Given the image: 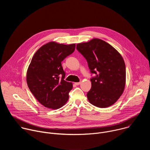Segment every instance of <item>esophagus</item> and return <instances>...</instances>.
I'll return each mask as SVG.
<instances>
[{"mask_svg":"<svg viewBox=\"0 0 150 150\" xmlns=\"http://www.w3.org/2000/svg\"><path fill=\"white\" fill-rule=\"evenodd\" d=\"M81 83V82H75V85H79Z\"/></svg>","mask_w":150,"mask_h":150,"instance_id":"34e87169","label":"esophagus"}]
</instances>
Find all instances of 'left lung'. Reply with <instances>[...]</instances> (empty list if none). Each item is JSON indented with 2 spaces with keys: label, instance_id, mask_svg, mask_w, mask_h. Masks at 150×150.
<instances>
[{
  "label": "left lung",
  "instance_id": "obj_1",
  "mask_svg": "<svg viewBox=\"0 0 150 150\" xmlns=\"http://www.w3.org/2000/svg\"><path fill=\"white\" fill-rule=\"evenodd\" d=\"M87 60L91 74V88L87 93L90 103L100 108L113 105L125 89V64L120 54L105 41L94 38L76 45Z\"/></svg>",
  "mask_w": 150,
  "mask_h": 150
}]
</instances>
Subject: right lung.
Listing matches in <instances>:
<instances>
[{
    "mask_svg": "<svg viewBox=\"0 0 150 150\" xmlns=\"http://www.w3.org/2000/svg\"><path fill=\"white\" fill-rule=\"evenodd\" d=\"M75 49V44L65 45L52 41L41 46L32 58L27 73L28 87L46 108L57 109L68 100L73 86L72 82L64 80L65 72L61 62Z\"/></svg>",
    "mask_w": 150,
    "mask_h": 150,
    "instance_id": "obj_1",
    "label": "right lung"
}]
</instances>
